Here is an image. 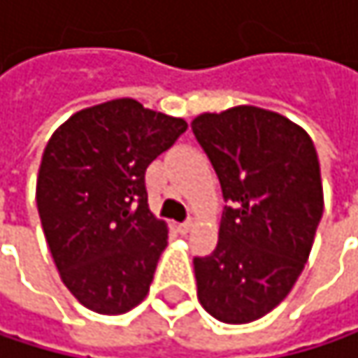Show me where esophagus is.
Instances as JSON below:
<instances>
[{
  "label": "esophagus",
  "instance_id": "esophagus-1",
  "mask_svg": "<svg viewBox=\"0 0 358 358\" xmlns=\"http://www.w3.org/2000/svg\"><path fill=\"white\" fill-rule=\"evenodd\" d=\"M192 226H194V224H192V220H186V222H182V224L178 226V232L180 234H188V232L192 230Z\"/></svg>",
  "mask_w": 358,
  "mask_h": 358
}]
</instances>
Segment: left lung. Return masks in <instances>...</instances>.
<instances>
[{"label": "left lung", "instance_id": "1", "mask_svg": "<svg viewBox=\"0 0 358 358\" xmlns=\"http://www.w3.org/2000/svg\"><path fill=\"white\" fill-rule=\"evenodd\" d=\"M190 126L228 201L217 247L194 257L196 296L220 322H255L288 296L309 259L323 213L317 151L299 124L255 106L201 113Z\"/></svg>", "mask_w": 358, "mask_h": 358}]
</instances>
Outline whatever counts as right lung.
Returning <instances> with one entry per match:
<instances>
[{"instance_id":"right-lung-1","label":"right lung","mask_w":358,"mask_h":358,"mask_svg":"<svg viewBox=\"0 0 358 358\" xmlns=\"http://www.w3.org/2000/svg\"><path fill=\"white\" fill-rule=\"evenodd\" d=\"M186 128L126 97L80 109L51 134L38 217L62 282L87 309L120 315L147 296L168 226L149 209L145 172Z\"/></svg>"}]
</instances>
